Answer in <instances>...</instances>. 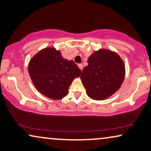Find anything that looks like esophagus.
<instances>
[{
    "mask_svg": "<svg viewBox=\"0 0 151 151\" xmlns=\"http://www.w3.org/2000/svg\"><path fill=\"white\" fill-rule=\"evenodd\" d=\"M78 67L80 68V70H81V71H82V69H83V65H82V64H79V65H78Z\"/></svg>",
    "mask_w": 151,
    "mask_h": 151,
    "instance_id": "esophagus-1",
    "label": "esophagus"
}]
</instances>
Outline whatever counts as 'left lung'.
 Listing matches in <instances>:
<instances>
[{
    "mask_svg": "<svg viewBox=\"0 0 151 151\" xmlns=\"http://www.w3.org/2000/svg\"><path fill=\"white\" fill-rule=\"evenodd\" d=\"M87 63L80 78L90 98L106 100L120 88L125 77V65L117 53L100 49L88 57Z\"/></svg>",
    "mask_w": 151,
    "mask_h": 151,
    "instance_id": "1",
    "label": "left lung"
}]
</instances>
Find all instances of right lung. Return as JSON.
<instances>
[{
    "instance_id": "right-lung-1",
    "label": "right lung",
    "mask_w": 151,
    "mask_h": 151,
    "mask_svg": "<svg viewBox=\"0 0 151 151\" xmlns=\"http://www.w3.org/2000/svg\"><path fill=\"white\" fill-rule=\"evenodd\" d=\"M28 71L37 91L52 100H60L67 96L69 86L81 75L73 60L62 56L54 47H46L30 60Z\"/></svg>"
}]
</instances>
